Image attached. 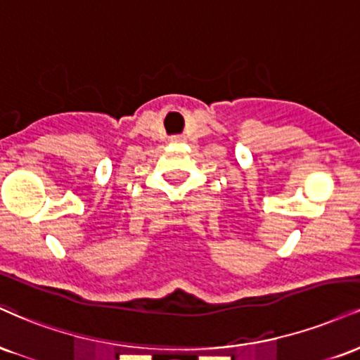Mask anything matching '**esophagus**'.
<instances>
[{"instance_id": "34e87169", "label": "esophagus", "mask_w": 360, "mask_h": 360, "mask_svg": "<svg viewBox=\"0 0 360 360\" xmlns=\"http://www.w3.org/2000/svg\"><path fill=\"white\" fill-rule=\"evenodd\" d=\"M184 136H180V134H176V136H172V139H170V141L172 143H181V141H184Z\"/></svg>"}]
</instances>
